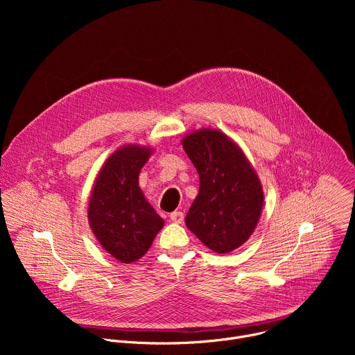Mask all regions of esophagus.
<instances>
[{
    "instance_id": "esophagus-1",
    "label": "esophagus",
    "mask_w": 355,
    "mask_h": 355,
    "mask_svg": "<svg viewBox=\"0 0 355 355\" xmlns=\"http://www.w3.org/2000/svg\"><path fill=\"white\" fill-rule=\"evenodd\" d=\"M170 219H171V222H174V223H182V220H184V214L180 212V211H175V212L170 214Z\"/></svg>"
}]
</instances>
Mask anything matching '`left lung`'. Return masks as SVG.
Masks as SVG:
<instances>
[{
	"label": "left lung",
	"mask_w": 355,
	"mask_h": 355,
	"mask_svg": "<svg viewBox=\"0 0 355 355\" xmlns=\"http://www.w3.org/2000/svg\"><path fill=\"white\" fill-rule=\"evenodd\" d=\"M199 174V193L191 205L187 227L219 254L244 244L254 232L263 188L243 151L219 130H198L182 140Z\"/></svg>",
	"instance_id": "8db88e82"
}]
</instances>
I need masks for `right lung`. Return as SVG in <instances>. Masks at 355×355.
Segmentation results:
<instances>
[{
    "instance_id": "right-lung-1",
    "label": "right lung",
    "mask_w": 355,
    "mask_h": 355,
    "mask_svg": "<svg viewBox=\"0 0 355 355\" xmlns=\"http://www.w3.org/2000/svg\"><path fill=\"white\" fill-rule=\"evenodd\" d=\"M150 148L126 146L101 170L88 207L91 229L112 257L121 263L139 260L160 232L164 220L139 188V173Z\"/></svg>"
}]
</instances>
